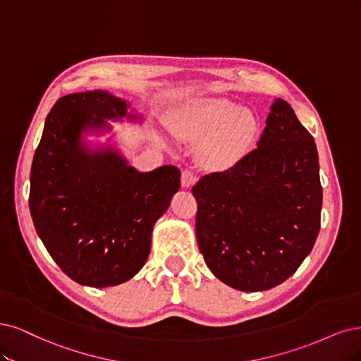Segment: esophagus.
I'll return each mask as SVG.
<instances>
[{
	"label": "esophagus",
	"mask_w": 361,
	"mask_h": 361,
	"mask_svg": "<svg viewBox=\"0 0 361 361\" xmlns=\"http://www.w3.org/2000/svg\"><path fill=\"white\" fill-rule=\"evenodd\" d=\"M196 176H195V172L193 171H190V169H184L183 171V173H181V185L184 189H189V188H192V185L196 183Z\"/></svg>",
	"instance_id": "esophagus-1"
}]
</instances>
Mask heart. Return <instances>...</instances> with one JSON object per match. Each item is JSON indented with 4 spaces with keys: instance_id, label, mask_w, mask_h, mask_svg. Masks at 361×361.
<instances>
[{
    "instance_id": "b5f03b06",
    "label": "heart",
    "mask_w": 361,
    "mask_h": 361,
    "mask_svg": "<svg viewBox=\"0 0 361 361\" xmlns=\"http://www.w3.org/2000/svg\"><path fill=\"white\" fill-rule=\"evenodd\" d=\"M184 135L209 138L204 154L212 165H224L243 154L255 141L259 122L248 109H239L224 98H212L199 104L181 122Z\"/></svg>"
}]
</instances>
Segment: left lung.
<instances>
[{
  "label": "left lung",
  "mask_w": 361,
  "mask_h": 361,
  "mask_svg": "<svg viewBox=\"0 0 361 361\" xmlns=\"http://www.w3.org/2000/svg\"><path fill=\"white\" fill-rule=\"evenodd\" d=\"M192 193L197 245L211 272L236 290H269L298 271L319 232L315 141L290 104L276 99L257 149L204 176Z\"/></svg>",
  "instance_id": "8db88e82"
}]
</instances>
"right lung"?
Here are the masks:
<instances>
[{
  "instance_id": "obj_1",
  "label": "right lung",
  "mask_w": 361,
  "mask_h": 361,
  "mask_svg": "<svg viewBox=\"0 0 361 361\" xmlns=\"http://www.w3.org/2000/svg\"><path fill=\"white\" fill-rule=\"evenodd\" d=\"M128 104L105 90L70 93L53 105L31 168L30 211L51 259L75 283L122 284L150 255L152 232L180 189L172 165L138 172L114 149L93 152L87 129L109 128Z\"/></svg>"
}]
</instances>
